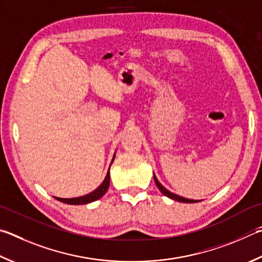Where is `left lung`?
Instances as JSON below:
<instances>
[{
  "instance_id": "left-lung-1",
  "label": "left lung",
  "mask_w": 262,
  "mask_h": 262,
  "mask_svg": "<svg viewBox=\"0 0 262 262\" xmlns=\"http://www.w3.org/2000/svg\"><path fill=\"white\" fill-rule=\"evenodd\" d=\"M154 179H155V182H156V184H157V187H158V189L160 190L161 193H164L165 196H167L168 198H170V199H174V201H177V202H181V203H197V202H199V201H193V199L183 198V197H181V196H178V194H175V193H173V192L168 191L167 189L164 188L163 185H161V184L159 183V181L157 180L156 175H154Z\"/></svg>"
}]
</instances>
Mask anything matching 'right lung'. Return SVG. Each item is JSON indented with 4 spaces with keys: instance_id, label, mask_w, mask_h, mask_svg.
Returning a JSON list of instances; mask_svg holds the SVG:
<instances>
[{
    "instance_id": "obj_1",
    "label": "right lung",
    "mask_w": 262,
    "mask_h": 262,
    "mask_svg": "<svg viewBox=\"0 0 262 262\" xmlns=\"http://www.w3.org/2000/svg\"><path fill=\"white\" fill-rule=\"evenodd\" d=\"M113 159H115V156H113ZM113 159H112V161H113ZM108 185H110V168H108V172L106 174L105 179H104L103 183L99 185L96 190H94L93 192L85 194V196L77 197V198H58V197H55V198L57 199V201L65 203V204H70V205H83V204H89V203L97 201V199L103 197L104 193L107 191Z\"/></svg>"
}]
</instances>
